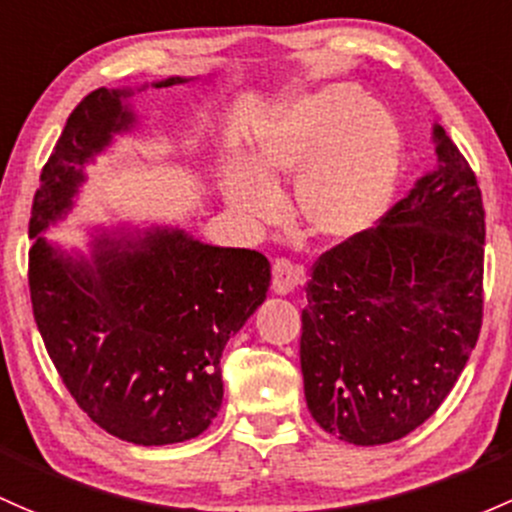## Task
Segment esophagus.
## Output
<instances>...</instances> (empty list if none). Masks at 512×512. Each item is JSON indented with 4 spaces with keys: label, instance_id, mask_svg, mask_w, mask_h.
I'll return each instance as SVG.
<instances>
[{
    "label": "esophagus",
    "instance_id": "1",
    "mask_svg": "<svg viewBox=\"0 0 512 512\" xmlns=\"http://www.w3.org/2000/svg\"><path fill=\"white\" fill-rule=\"evenodd\" d=\"M304 282V267L294 265L287 257H277L272 265V289L274 294L294 292L297 284Z\"/></svg>",
    "mask_w": 512,
    "mask_h": 512
}]
</instances>
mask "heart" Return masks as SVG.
<instances>
[{"mask_svg":"<svg viewBox=\"0 0 512 512\" xmlns=\"http://www.w3.org/2000/svg\"><path fill=\"white\" fill-rule=\"evenodd\" d=\"M402 164L395 117L355 85L336 83L282 107L260 127L252 166L235 164L225 193L235 211L267 220L274 186L297 181L301 218L319 238L353 240L385 213Z\"/></svg>","mask_w":512,"mask_h":512,"instance_id":"heart-1","label":"heart"}]
</instances>
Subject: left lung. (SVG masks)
I'll return each instance as SVG.
<instances>
[{
  "instance_id": "left-lung-1",
  "label": "left lung",
  "mask_w": 512,
  "mask_h": 512,
  "mask_svg": "<svg viewBox=\"0 0 512 512\" xmlns=\"http://www.w3.org/2000/svg\"><path fill=\"white\" fill-rule=\"evenodd\" d=\"M434 142L437 166L375 228L326 250L306 282V407L348 444H387L427 422L481 333V188L444 127Z\"/></svg>"
}]
</instances>
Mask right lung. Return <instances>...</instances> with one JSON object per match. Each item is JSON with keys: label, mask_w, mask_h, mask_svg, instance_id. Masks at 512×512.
<instances>
[{"label": "right lung", "mask_w": 512, "mask_h": 512, "mask_svg": "<svg viewBox=\"0 0 512 512\" xmlns=\"http://www.w3.org/2000/svg\"><path fill=\"white\" fill-rule=\"evenodd\" d=\"M179 83L186 78L154 88ZM129 95H85L43 166L29 220V292L43 346L80 410L112 437L164 446L198 437L218 414L223 348L267 299L272 270L260 252L203 245L174 228L102 233L90 262L41 238L71 211L83 166L132 127Z\"/></svg>", "instance_id": "right-lung-1"}]
</instances>
